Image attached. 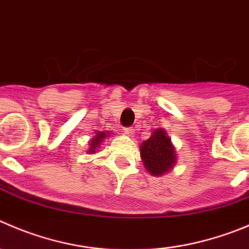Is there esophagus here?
Returning <instances> with one entry per match:
<instances>
[{
	"label": "esophagus",
	"instance_id": "obj_1",
	"mask_svg": "<svg viewBox=\"0 0 249 249\" xmlns=\"http://www.w3.org/2000/svg\"><path fill=\"white\" fill-rule=\"evenodd\" d=\"M124 133H126L128 137H133L134 128L133 127H127V128H124Z\"/></svg>",
	"mask_w": 249,
	"mask_h": 249
}]
</instances>
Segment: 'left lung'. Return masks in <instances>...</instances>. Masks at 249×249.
<instances>
[{"label": "left lung", "instance_id": "1", "mask_svg": "<svg viewBox=\"0 0 249 249\" xmlns=\"http://www.w3.org/2000/svg\"><path fill=\"white\" fill-rule=\"evenodd\" d=\"M141 156L149 174L161 176L171 171L177 161V154L165 129H155L141 145Z\"/></svg>", "mask_w": 249, "mask_h": 249}]
</instances>
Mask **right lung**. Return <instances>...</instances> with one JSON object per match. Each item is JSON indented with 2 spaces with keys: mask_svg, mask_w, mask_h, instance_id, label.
Listing matches in <instances>:
<instances>
[{
  "mask_svg": "<svg viewBox=\"0 0 249 249\" xmlns=\"http://www.w3.org/2000/svg\"><path fill=\"white\" fill-rule=\"evenodd\" d=\"M108 134H110V132H106V133L105 132H96L94 138H91V141L89 142V150H88V153H96V150L100 148L101 143H104V141L106 138H108Z\"/></svg>",
  "mask_w": 249,
  "mask_h": 249,
  "instance_id": "add662e5",
  "label": "right lung"
}]
</instances>
